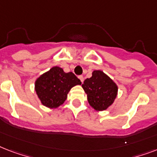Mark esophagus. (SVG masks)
<instances>
[{"label": "esophagus", "instance_id": "1", "mask_svg": "<svg viewBox=\"0 0 157 157\" xmlns=\"http://www.w3.org/2000/svg\"><path fill=\"white\" fill-rule=\"evenodd\" d=\"M78 78L80 79V81H81V83H83V81H84V77H83V76H78Z\"/></svg>", "mask_w": 157, "mask_h": 157}]
</instances>
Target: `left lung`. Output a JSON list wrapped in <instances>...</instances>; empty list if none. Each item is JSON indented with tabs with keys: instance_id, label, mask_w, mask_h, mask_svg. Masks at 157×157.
<instances>
[{
	"instance_id": "1",
	"label": "left lung",
	"mask_w": 157,
	"mask_h": 157,
	"mask_svg": "<svg viewBox=\"0 0 157 157\" xmlns=\"http://www.w3.org/2000/svg\"><path fill=\"white\" fill-rule=\"evenodd\" d=\"M91 107L97 111H103L113 103L117 94V86L102 71H94L90 78L82 84Z\"/></svg>"
}]
</instances>
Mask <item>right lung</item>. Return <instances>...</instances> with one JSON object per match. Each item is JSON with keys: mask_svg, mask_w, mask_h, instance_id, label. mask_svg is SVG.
<instances>
[{"mask_svg": "<svg viewBox=\"0 0 157 157\" xmlns=\"http://www.w3.org/2000/svg\"><path fill=\"white\" fill-rule=\"evenodd\" d=\"M81 84L72 72L66 73L61 67H54L36 81L35 90L44 106L56 108L66 100L70 90Z\"/></svg>", "mask_w": 157, "mask_h": 157, "instance_id": "1", "label": "right lung"}]
</instances>
